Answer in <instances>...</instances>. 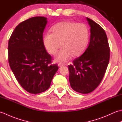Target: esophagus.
<instances>
[{"instance_id":"obj_1","label":"esophagus","mask_w":122,"mask_h":122,"mask_svg":"<svg viewBox=\"0 0 122 122\" xmlns=\"http://www.w3.org/2000/svg\"><path fill=\"white\" fill-rule=\"evenodd\" d=\"M64 66V64H63V63H59L58 64V66Z\"/></svg>"}]
</instances>
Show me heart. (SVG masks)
Returning a JSON list of instances; mask_svg holds the SVG:
<instances>
[{
    "label": "heart",
    "instance_id": "obj_1",
    "mask_svg": "<svg viewBox=\"0 0 122 122\" xmlns=\"http://www.w3.org/2000/svg\"><path fill=\"white\" fill-rule=\"evenodd\" d=\"M52 33H46L43 42L46 50L52 55L56 54L61 46V50L56 60L65 62L72 56H79L84 53L89 44L90 31L83 23L71 21H61L51 28Z\"/></svg>",
    "mask_w": 122,
    "mask_h": 122
}]
</instances>
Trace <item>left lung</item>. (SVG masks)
<instances>
[{"mask_svg":"<svg viewBox=\"0 0 122 122\" xmlns=\"http://www.w3.org/2000/svg\"><path fill=\"white\" fill-rule=\"evenodd\" d=\"M90 29L89 46L81 56L68 66L69 81L76 92L87 94L97 88L104 77L108 64L110 49L104 30L86 18Z\"/></svg>","mask_w":122,"mask_h":122,"instance_id":"left-lung-1","label":"left lung"}]
</instances>
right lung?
Segmentation results:
<instances>
[{
  "label": "right lung",
  "instance_id": "obj_1",
  "mask_svg": "<svg viewBox=\"0 0 122 122\" xmlns=\"http://www.w3.org/2000/svg\"><path fill=\"white\" fill-rule=\"evenodd\" d=\"M47 24L44 17L30 18L15 28L8 42V62L18 82L30 93L39 94L50 87L59 68L43 42Z\"/></svg>",
  "mask_w": 122,
  "mask_h": 122
}]
</instances>
